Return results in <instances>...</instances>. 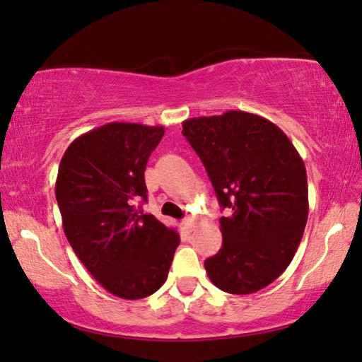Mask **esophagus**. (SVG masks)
I'll return each instance as SVG.
<instances>
[{"instance_id": "34e87169", "label": "esophagus", "mask_w": 362, "mask_h": 362, "mask_svg": "<svg viewBox=\"0 0 362 362\" xmlns=\"http://www.w3.org/2000/svg\"><path fill=\"white\" fill-rule=\"evenodd\" d=\"M184 226L187 230H194V226H195L194 216H187V218H184Z\"/></svg>"}]
</instances>
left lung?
<instances>
[{
	"instance_id": "1",
	"label": "left lung",
	"mask_w": 362,
	"mask_h": 362,
	"mask_svg": "<svg viewBox=\"0 0 362 362\" xmlns=\"http://www.w3.org/2000/svg\"><path fill=\"white\" fill-rule=\"evenodd\" d=\"M184 134L199 153L226 216L220 252L205 259L210 281L231 295L263 290L291 263L308 220L305 162L286 134L243 110L187 119Z\"/></svg>"
}]
</instances>
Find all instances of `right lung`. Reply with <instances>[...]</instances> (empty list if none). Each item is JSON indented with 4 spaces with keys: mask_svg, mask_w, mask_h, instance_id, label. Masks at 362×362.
<instances>
[{
    "mask_svg": "<svg viewBox=\"0 0 362 362\" xmlns=\"http://www.w3.org/2000/svg\"><path fill=\"white\" fill-rule=\"evenodd\" d=\"M162 125L110 122L72 141L61 158L56 200L66 238L88 272L124 300H141L165 283L180 237L137 202Z\"/></svg>",
    "mask_w": 362,
    "mask_h": 362,
    "instance_id": "obj_1",
    "label": "right lung"
}]
</instances>
